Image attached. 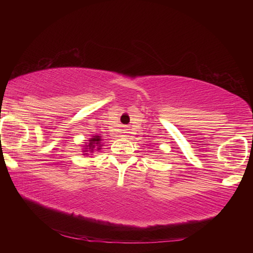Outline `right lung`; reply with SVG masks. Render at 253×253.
I'll use <instances>...</instances> for the list:
<instances>
[{"label": "right lung", "mask_w": 253, "mask_h": 253, "mask_svg": "<svg viewBox=\"0 0 253 253\" xmlns=\"http://www.w3.org/2000/svg\"><path fill=\"white\" fill-rule=\"evenodd\" d=\"M102 146V138L99 135L91 136V138L88 139V142H84L83 146L84 155H92L95 151H100Z\"/></svg>", "instance_id": "right-lung-1"}]
</instances>
